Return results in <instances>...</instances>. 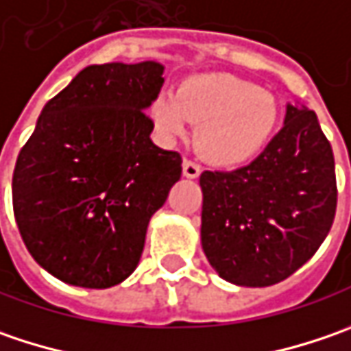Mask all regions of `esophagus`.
I'll list each match as a JSON object with an SVG mask.
<instances>
[{"instance_id": "obj_1", "label": "esophagus", "mask_w": 351, "mask_h": 351, "mask_svg": "<svg viewBox=\"0 0 351 351\" xmlns=\"http://www.w3.org/2000/svg\"><path fill=\"white\" fill-rule=\"evenodd\" d=\"M200 173H202L200 165H196L191 159L182 160V175L186 176V178H196V176H200Z\"/></svg>"}]
</instances>
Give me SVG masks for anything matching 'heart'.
<instances>
[{"instance_id":"heart-1","label":"heart","mask_w":351,"mask_h":351,"mask_svg":"<svg viewBox=\"0 0 351 351\" xmlns=\"http://www.w3.org/2000/svg\"><path fill=\"white\" fill-rule=\"evenodd\" d=\"M151 117L167 137H182L191 123L196 149L216 167H239L255 159L279 123L275 98L234 74H196L180 82L176 94H160Z\"/></svg>"}]
</instances>
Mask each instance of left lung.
Masks as SVG:
<instances>
[{
    "label": "left lung",
    "instance_id": "1",
    "mask_svg": "<svg viewBox=\"0 0 351 351\" xmlns=\"http://www.w3.org/2000/svg\"><path fill=\"white\" fill-rule=\"evenodd\" d=\"M202 250L221 279L269 287L304 265L328 236L338 202L334 153L318 117L287 106L282 130L236 171H204Z\"/></svg>",
    "mask_w": 351,
    "mask_h": 351
}]
</instances>
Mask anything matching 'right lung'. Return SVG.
Returning a JSON list of instances; mask_svg holds the SVG:
<instances>
[{
    "label": "right lung",
    "mask_w": 351,
    "mask_h": 351,
    "mask_svg": "<svg viewBox=\"0 0 351 351\" xmlns=\"http://www.w3.org/2000/svg\"><path fill=\"white\" fill-rule=\"evenodd\" d=\"M162 64L80 70L38 115L13 171V214L33 259L60 281L108 289L141 259L147 226L182 173L151 141Z\"/></svg>",
    "instance_id": "add662e5"
}]
</instances>
